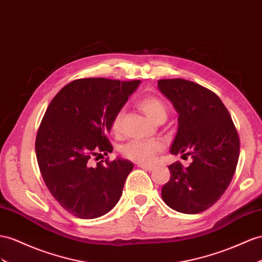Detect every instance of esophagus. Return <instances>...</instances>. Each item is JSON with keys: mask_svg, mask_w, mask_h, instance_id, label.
Instances as JSON below:
<instances>
[{"mask_svg": "<svg viewBox=\"0 0 262 262\" xmlns=\"http://www.w3.org/2000/svg\"><path fill=\"white\" fill-rule=\"evenodd\" d=\"M138 167H140V168H143V169H146V170H148V171H151V170L154 169V166H151V165L138 164Z\"/></svg>", "mask_w": 262, "mask_h": 262, "instance_id": "1", "label": "esophagus"}]
</instances>
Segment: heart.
I'll return each instance as SVG.
<instances>
[{
  "mask_svg": "<svg viewBox=\"0 0 262 262\" xmlns=\"http://www.w3.org/2000/svg\"><path fill=\"white\" fill-rule=\"evenodd\" d=\"M138 106L154 123L165 122L167 118V108L164 102L156 96H147L138 100ZM124 112L119 111L113 120L112 128L117 133L120 129ZM164 145L159 140H130L125 144L120 151L123 156L139 164H148L156 156V154L162 151Z\"/></svg>",
  "mask_w": 262,
  "mask_h": 262,
  "instance_id": "1",
  "label": "heart"
}]
</instances>
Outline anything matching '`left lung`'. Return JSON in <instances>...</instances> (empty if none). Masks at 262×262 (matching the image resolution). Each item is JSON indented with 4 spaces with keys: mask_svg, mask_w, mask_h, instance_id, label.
I'll list each match as a JSON object with an SVG mask.
<instances>
[{
    "mask_svg": "<svg viewBox=\"0 0 262 262\" xmlns=\"http://www.w3.org/2000/svg\"><path fill=\"white\" fill-rule=\"evenodd\" d=\"M158 89L179 114L170 152L192 158L186 168L179 162L168 166L170 179L162 198L178 212L198 213L217 203L231 182L240 151L238 133L221 99L206 87L173 78L158 80Z\"/></svg>",
    "mask_w": 262,
    "mask_h": 262,
    "instance_id": "8db88e82",
    "label": "left lung"
}]
</instances>
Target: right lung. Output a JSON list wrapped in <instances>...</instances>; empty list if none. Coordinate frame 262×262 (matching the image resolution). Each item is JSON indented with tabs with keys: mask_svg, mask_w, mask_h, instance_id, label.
Masks as SVG:
<instances>
[{
	"mask_svg": "<svg viewBox=\"0 0 262 262\" xmlns=\"http://www.w3.org/2000/svg\"><path fill=\"white\" fill-rule=\"evenodd\" d=\"M140 80L80 78L52 99L39 125L35 151L52 196L66 211L94 219L111 211L123 193L133 163L116 158L91 166L94 156L108 155L107 138L116 114Z\"/></svg>",
	"mask_w": 262,
	"mask_h": 262,
	"instance_id": "1",
	"label": "right lung"
}]
</instances>
